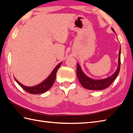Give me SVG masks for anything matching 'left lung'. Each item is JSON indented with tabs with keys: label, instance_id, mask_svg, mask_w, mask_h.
I'll list each match as a JSON object with an SVG mask.
<instances>
[{
	"label": "left lung",
	"instance_id": "8db88e82",
	"mask_svg": "<svg viewBox=\"0 0 133 133\" xmlns=\"http://www.w3.org/2000/svg\"><path fill=\"white\" fill-rule=\"evenodd\" d=\"M112 31L115 32L113 29ZM121 66V48L119 51V59H118V66L117 70H116L113 74L111 77H109L104 79L101 80H94L84 74L82 71L79 65L77 64V74L79 81L80 82L81 84L82 85L84 88L91 90H101L107 88L109 86L111 85V84L115 81V79L119 74Z\"/></svg>",
	"mask_w": 133,
	"mask_h": 133
}]
</instances>
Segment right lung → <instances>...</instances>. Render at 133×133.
Here are the masks:
<instances>
[{
	"mask_svg": "<svg viewBox=\"0 0 133 133\" xmlns=\"http://www.w3.org/2000/svg\"><path fill=\"white\" fill-rule=\"evenodd\" d=\"M62 63L58 64L57 66H56L55 68L54 69L52 72L51 73L50 76L48 77L46 80H44L43 82H42L41 83L37 86H33V87H27L25 86L23 84H22L21 83L17 81L15 78L16 82L18 83L19 86H21V87L23 89H24L25 91L30 93V94H41V93H44L47 90H49L51 87L53 85V83L54 82L56 78V74L58 70L59 69V67L61 66Z\"/></svg>",
	"mask_w": 133,
	"mask_h": 133,
	"instance_id": "obj_1",
	"label": "right lung"
}]
</instances>
